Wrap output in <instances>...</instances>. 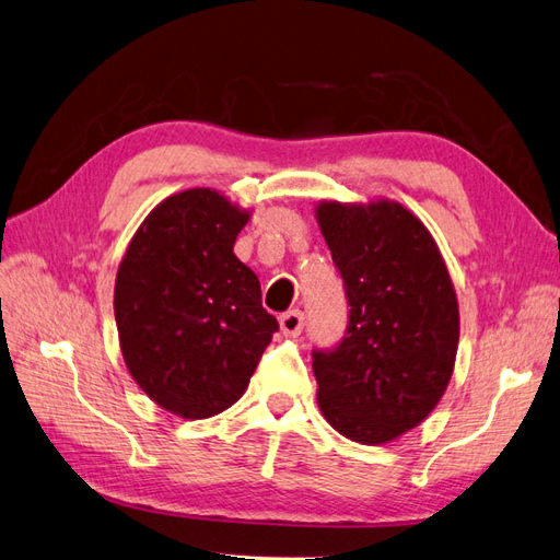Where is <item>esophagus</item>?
<instances>
[{"instance_id":"obj_1","label":"esophagus","mask_w":560,"mask_h":560,"mask_svg":"<svg viewBox=\"0 0 560 560\" xmlns=\"http://www.w3.org/2000/svg\"><path fill=\"white\" fill-rule=\"evenodd\" d=\"M280 329L284 336H299L303 331V313L290 311L280 317Z\"/></svg>"}]
</instances>
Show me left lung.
Listing matches in <instances>:
<instances>
[{
  "instance_id": "8db88e82",
  "label": "left lung",
  "mask_w": 560,
  "mask_h": 560,
  "mask_svg": "<svg viewBox=\"0 0 560 560\" xmlns=\"http://www.w3.org/2000/svg\"><path fill=\"white\" fill-rule=\"evenodd\" d=\"M322 235L348 299L341 343L313 350L329 425L387 444L425 420L451 381L460 313L430 231L399 202H322Z\"/></svg>"
}]
</instances>
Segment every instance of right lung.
<instances>
[{
    "mask_svg": "<svg viewBox=\"0 0 560 560\" xmlns=\"http://www.w3.org/2000/svg\"><path fill=\"white\" fill-rule=\"evenodd\" d=\"M249 214L210 189L165 198L118 266L114 317L130 376L165 411L210 418L247 389L278 319L233 254Z\"/></svg>",
    "mask_w": 560,
    "mask_h": 560,
    "instance_id": "add662e5",
    "label": "right lung"
}]
</instances>
